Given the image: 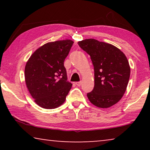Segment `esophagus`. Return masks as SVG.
<instances>
[{"instance_id":"34e87169","label":"esophagus","mask_w":150,"mask_h":150,"mask_svg":"<svg viewBox=\"0 0 150 150\" xmlns=\"http://www.w3.org/2000/svg\"><path fill=\"white\" fill-rule=\"evenodd\" d=\"M75 84H76V85L77 86H79V87H80V86H81V85H82V82H81V81L76 82V83Z\"/></svg>"}]
</instances>
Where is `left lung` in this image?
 Returning <instances> with one entry per match:
<instances>
[{
    "instance_id": "1",
    "label": "left lung",
    "mask_w": 150,
    "mask_h": 150,
    "mask_svg": "<svg viewBox=\"0 0 150 150\" xmlns=\"http://www.w3.org/2000/svg\"><path fill=\"white\" fill-rule=\"evenodd\" d=\"M89 54L94 67V87L87 94L93 105L108 108L120 101L126 91L130 67L125 54L117 47L94 39L78 42Z\"/></svg>"
}]
</instances>
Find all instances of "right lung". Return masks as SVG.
<instances>
[{
	"mask_svg": "<svg viewBox=\"0 0 150 150\" xmlns=\"http://www.w3.org/2000/svg\"><path fill=\"white\" fill-rule=\"evenodd\" d=\"M73 44L69 40L47 43L35 51L26 63V87L42 108L61 106L71 89L72 84L67 81L64 61Z\"/></svg>",
	"mask_w": 150,
	"mask_h": 150,
	"instance_id": "1",
	"label": "right lung"
}]
</instances>
